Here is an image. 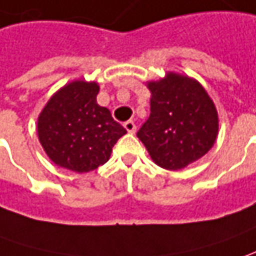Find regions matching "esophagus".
<instances>
[{
	"label": "esophagus",
	"mask_w": 256,
	"mask_h": 256,
	"mask_svg": "<svg viewBox=\"0 0 256 256\" xmlns=\"http://www.w3.org/2000/svg\"><path fill=\"white\" fill-rule=\"evenodd\" d=\"M124 128H126V130H128V133H134V132H136V123L133 120L124 122Z\"/></svg>",
	"instance_id": "esophagus-1"
}]
</instances>
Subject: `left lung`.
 Segmentation results:
<instances>
[{"label": "left lung", "mask_w": 256, "mask_h": 256, "mask_svg": "<svg viewBox=\"0 0 256 256\" xmlns=\"http://www.w3.org/2000/svg\"><path fill=\"white\" fill-rule=\"evenodd\" d=\"M151 114L137 137L152 161L176 171L202 158L216 142L218 118L214 104L198 81L170 72L150 82Z\"/></svg>", "instance_id": "obj_1"}]
</instances>
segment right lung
I'll return each instance as SVG.
<instances>
[{"instance_id": "add662e5", "label": "right lung", "mask_w": 256, "mask_h": 256, "mask_svg": "<svg viewBox=\"0 0 256 256\" xmlns=\"http://www.w3.org/2000/svg\"><path fill=\"white\" fill-rule=\"evenodd\" d=\"M96 82L74 81L44 106L38 120V134L54 164L74 172H88L104 165L126 128L109 109L96 104Z\"/></svg>"}]
</instances>
